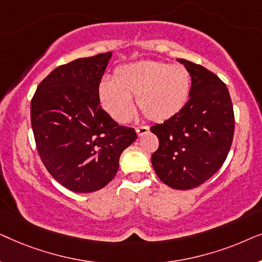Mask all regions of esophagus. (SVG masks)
Returning <instances> with one entry per match:
<instances>
[{"instance_id": "34e87169", "label": "esophagus", "mask_w": 262, "mask_h": 262, "mask_svg": "<svg viewBox=\"0 0 262 262\" xmlns=\"http://www.w3.org/2000/svg\"><path fill=\"white\" fill-rule=\"evenodd\" d=\"M136 132H137L138 136H143L149 132V126H145V125H142V126L136 127Z\"/></svg>"}]
</instances>
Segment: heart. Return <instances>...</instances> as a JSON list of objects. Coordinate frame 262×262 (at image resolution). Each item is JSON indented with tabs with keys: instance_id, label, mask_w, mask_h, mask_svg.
I'll return each instance as SVG.
<instances>
[{
	"instance_id": "heart-1",
	"label": "heart",
	"mask_w": 262,
	"mask_h": 262,
	"mask_svg": "<svg viewBox=\"0 0 262 262\" xmlns=\"http://www.w3.org/2000/svg\"><path fill=\"white\" fill-rule=\"evenodd\" d=\"M192 78L181 64L160 60H139L114 70L113 80L102 78L100 102L118 123H126L134 113V100L141 112L152 121L170 119L188 101Z\"/></svg>"
}]
</instances>
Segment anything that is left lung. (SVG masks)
Wrapping results in <instances>:
<instances>
[{"mask_svg": "<svg viewBox=\"0 0 262 262\" xmlns=\"http://www.w3.org/2000/svg\"><path fill=\"white\" fill-rule=\"evenodd\" d=\"M178 60L191 73L189 99L177 116L150 127L160 142L151 163L163 184L191 189L223 166L234 138L235 116L227 85L216 74Z\"/></svg>", "mask_w": 262, "mask_h": 262, "instance_id": "8db88e82", "label": "left lung"}]
</instances>
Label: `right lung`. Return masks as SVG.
Masks as SVG:
<instances>
[{
  "mask_svg": "<svg viewBox=\"0 0 262 262\" xmlns=\"http://www.w3.org/2000/svg\"><path fill=\"white\" fill-rule=\"evenodd\" d=\"M112 53L78 58L52 70L31 101V124L41 162L52 178L77 193L105 187L121 152L137 138L100 105L99 84Z\"/></svg>",
  "mask_w": 262,
  "mask_h": 262,
  "instance_id": "add662e5",
  "label": "right lung"
}]
</instances>
